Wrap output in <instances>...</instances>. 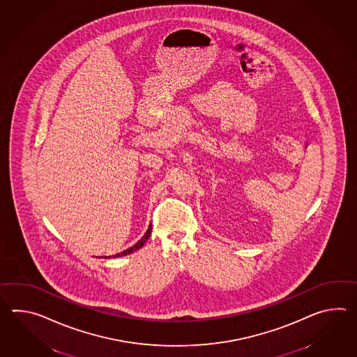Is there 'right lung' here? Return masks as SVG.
I'll list each match as a JSON object with an SVG mask.
<instances>
[{
    "label": "right lung",
    "mask_w": 357,
    "mask_h": 357,
    "mask_svg": "<svg viewBox=\"0 0 357 357\" xmlns=\"http://www.w3.org/2000/svg\"><path fill=\"white\" fill-rule=\"evenodd\" d=\"M151 230H152V225H150L149 227V229H147V231L144 233V236H143L137 243H135V246L130 247V248H128V250H126V251H123V252H120V254L118 255H114L112 257H119V256H126V255L132 254V252H135V251H137V250H139L141 247H143V245L147 242V239L150 238L151 236ZM110 257V256H109ZM106 259V257H105Z\"/></svg>",
    "instance_id": "1"
}]
</instances>
